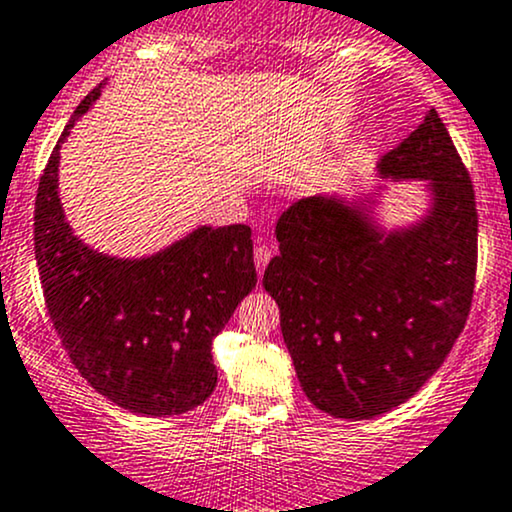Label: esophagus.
Instances as JSON below:
<instances>
[{
	"instance_id": "34e87169",
	"label": "esophagus",
	"mask_w": 512,
	"mask_h": 512,
	"mask_svg": "<svg viewBox=\"0 0 512 512\" xmlns=\"http://www.w3.org/2000/svg\"><path fill=\"white\" fill-rule=\"evenodd\" d=\"M254 261H256L258 276H261L263 268H266L268 261H271V249H268V246L263 244V241H258V244H256V249H254Z\"/></svg>"
}]
</instances>
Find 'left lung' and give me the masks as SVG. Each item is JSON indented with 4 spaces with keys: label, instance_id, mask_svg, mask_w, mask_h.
Here are the masks:
<instances>
[{
    "label": "left lung",
    "instance_id": "left-lung-1",
    "mask_svg": "<svg viewBox=\"0 0 512 512\" xmlns=\"http://www.w3.org/2000/svg\"><path fill=\"white\" fill-rule=\"evenodd\" d=\"M376 175L368 190L307 197L283 212L280 254L263 273L307 400L342 420H371L425 386L474 295V185L434 109ZM408 179L426 185L428 207L386 228L387 183Z\"/></svg>",
    "mask_w": 512,
    "mask_h": 512
}]
</instances>
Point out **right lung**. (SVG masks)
Listing matches in <instances>:
<instances>
[{
	"label": "right lung",
	"mask_w": 512,
	"mask_h": 512,
	"mask_svg": "<svg viewBox=\"0 0 512 512\" xmlns=\"http://www.w3.org/2000/svg\"><path fill=\"white\" fill-rule=\"evenodd\" d=\"M102 87L78 104L38 183L43 298L65 351L97 393L136 415H180L217 386L212 339L254 290V241L246 224H202L148 256H112L75 234L60 202V148Z\"/></svg>",
	"instance_id": "obj_1"
}]
</instances>
